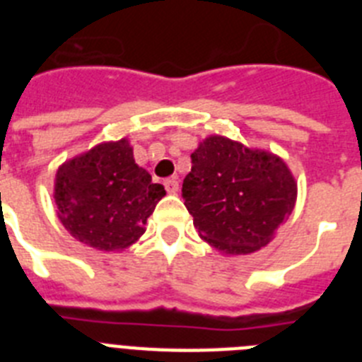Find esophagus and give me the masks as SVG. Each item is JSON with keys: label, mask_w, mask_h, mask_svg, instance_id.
<instances>
[{"label": "esophagus", "mask_w": 362, "mask_h": 362, "mask_svg": "<svg viewBox=\"0 0 362 362\" xmlns=\"http://www.w3.org/2000/svg\"><path fill=\"white\" fill-rule=\"evenodd\" d=\"M163 185H165V188H166V192H168V194H175V192L179 190V181H177V177H168V179H165V181H163Z\"/></svg>", "instance_id": "34e87169"}]
</instances>
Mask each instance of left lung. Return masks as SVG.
<instances>
[{
	"mask_svg": "<svg viewBox=\"0 0 362 362\" xmlns=\"http://www.w3.org/2000/svg\"><path fill=\"white\" fill-rule=\"evenodd\" d=\"M190 158L183 199L199 238L226 255L267 246L296 206L286 163L223 136L206 137Z\"/></svg>",
	"mask_w": 362,
	"mask_h": 362,
	"instance_id": "1",
	"label": "left lung"
}]
</instances>
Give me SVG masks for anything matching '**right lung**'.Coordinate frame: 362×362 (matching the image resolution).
<instances>
[{
	"label": "right lung",
	"instance_id": "obj_1",
	"mask_svg": "<svg viewBox=\"0 0 362 362\" xmlns=\"http://www.w3.org/2000/svg\"><path fill=\"white\" fill-rule=\"evenodd\" d=\"M165 187L137 166L129 139L94 146L57 168V217L72 238L105 252L123 250L145 233Z\"/></svg>",
	"mask_w": 362,
	"mask_h": 362
}]
</instances>
